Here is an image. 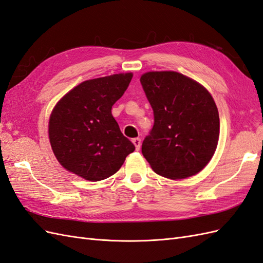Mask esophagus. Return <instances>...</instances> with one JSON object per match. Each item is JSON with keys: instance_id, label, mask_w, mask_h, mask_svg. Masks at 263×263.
I'll return each mask as SVG.
<instances>
[{"instance_id": "esophagus-1", "label": "esophagus", "mask_w": 263, "mask_h": 263, "mask_svg": "<svg viewBox=\"0 0 263 263\" xmlns=\"http://www.w3.org/2000/svg\"><path fill=\"white\" fill-rule=\"evenodd\" d=\"M132 141H133V144H134L135 148H136V151H139V149H140V145H141L140 138H134Z\"/></svg>"}]
</instances>
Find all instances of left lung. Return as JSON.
<instances>
[{
  "instance_id": "8db88e82",
  "label": "left lung",
  "mask_w": 263,
  "mask_h": 263,
  "mask_svg": "<svg viewBox=\"0 0 263 263\" xmlns=\"http://www.w3.org/2000/svg\"><path fill=\"white\" fill-rule=\"evenodd\" d=\"M140 83L155 117L141 146L152 169L174 180L200 173L216 152L220 132L218 108L208 89L174 70L144 73Z\"/></svg>"
}]
</instances>
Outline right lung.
<instances>
[{
	"instance_id": "add662e5",
	"label": "right lung",
	"mask_w": 263,
	"mask_h": 263,
	"mask_svg": "<svg viewBox=\"0 0 263 263\" xmlns=\"http://www.w3.org/2000/svg\"><path fill=\"white\" fill-rule=\"evenodd\" d=\"M133 73L85 81L56 103L48 119V138L67 172L88 181L108 178L135 146L119 129L111 106L123 96Z\"/></svg>"
}]
</instances>
